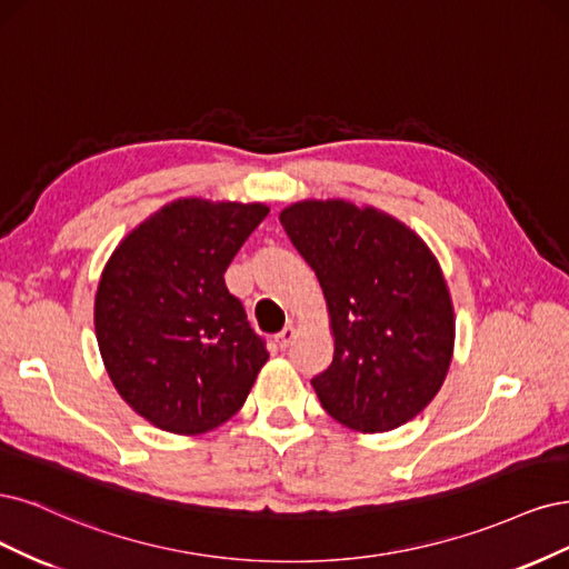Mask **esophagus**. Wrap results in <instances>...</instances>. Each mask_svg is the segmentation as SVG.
<instances>
[{
  "label": "esophagus",
  "mask_w": 569,
  "mask_h": 569,
  "mask_svg": "<svg viewBox=\"0 0 569 569\" xmlns=\"http://www.w3.org/2000/svg\"><path fill=\"white\" fill-rule=\"evenodd\" d=\"M296 336H298V328L292 326V323H288L283 331L277 336V342H279V347H288L292 340H296Z\"/></svg>",
  "instance_id": "esophagus-1"
}]
</instances>
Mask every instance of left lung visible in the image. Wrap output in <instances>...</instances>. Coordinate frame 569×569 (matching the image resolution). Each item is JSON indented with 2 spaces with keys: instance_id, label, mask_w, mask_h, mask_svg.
I'll return each mask as SVG.
<instances>
[{
  "instance_id": "8db88e82",
  "label": "left lung",
  "mask_w": 569,
  "mask_h": 569,
  "mask_svg": "<svg viewBox=\"0 0 569 569\" xmlns=\"http://www.w3.org/2000/svg\"><path fill=\"white\" fill-rule=\"evenodd\" d=\"M279 219L331 317L333 361L311 378L321 407L357 432L409 423L453 357V302L432 250L397 217L342 198L300 200Z\"/></svg>"
}]
</instances>
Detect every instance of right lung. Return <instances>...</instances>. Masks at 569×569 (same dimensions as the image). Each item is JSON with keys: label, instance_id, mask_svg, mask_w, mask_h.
Wrapping results in <instances>:
<instances>
[{"label": "right lung", "instance_id": "add662e5", "mask_svg": "<svg viewBox=\"0 0 569 569\" xmlns=\"http://www.w3.org/2000/svg\"><path fill=\"white\" fill-rule=\"evenodd\" d=\"M267 214L264 203L179 198L108 258L94 298L99 352L151 426L200 435L243 407L269 352L224 271Z\"/></svg>", "mask_w": 569, "mask_h": 569}]
</instances>
